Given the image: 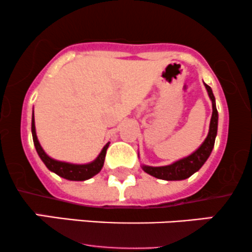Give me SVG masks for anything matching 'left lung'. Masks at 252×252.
<instances>
[{
  "instance_id": "1",
  "label": "left lung",
  "mask_w": 252,
  "mask_h": 252,
  "mask_svg": "<svg viewBox=\"0 0 252 252\" xmlns=\"http://www.w3.org/2000/svg\"><path fill=\"white\" fill-rule=\"evenodd\" d=\"M205 88H206L211 102H212V117H211L210 130L207 137L205 138L201 146L194 153L175 161L172 164H168V166L152 167L142 164V169L146 173H148L149 175L167 181L185 180V179L194 174L195 172H198L202 167V164L206 162L207 158H210L213 147H215L217 130H218V111H217L216 98L213 96L212 89L207 84H205Z\"/></svg>"
}]
</instances>
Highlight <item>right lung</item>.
Segmentation results:
<instances>
[{
	"mask_svg": "<svg viewBox=\"0 0 252 252\" xmlns=\"http://www.w3.org/2000/svg\"><path fill=\"white\" fill-rule=\"evenodd\" d=\"M32 135H33V142H34V146H35L37 155L40 156L42 162L46 164V167H47L51 172L56 173L57 175L62 176V178L66 179V180H71V181L88 180V179H91L92 176L98 174V173L100 172V169L103 168L104 160H105L106 149H108L110 142H108L103 147L102 152H100L99 155L97 156L96 160H94L92 162H89V163L76 164V163L63 162V161L54 160V158H50V156L46 154L45 150H43L42 147L40 146L39 140H37L36 131H35V122H34V110H33V117H32Z\"/></svg>",
	"mask_w": 252,
	"mask_h": 252,
	"instance_id": "obj_1",
	"label": "right lung"
}]
</instances>
